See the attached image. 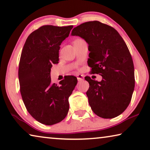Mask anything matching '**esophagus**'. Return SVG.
<instances>
[{
    "label": "esophagus",
    "instance_id": "34e87169",
    "mask_svg": "<svg viewBox=\"0 0 150 150\" xmlns=\"http://www.w3.org/2000/svg\"><path fill=\"white\" fill-rule=\"evenodd\" d=\"M77 78L78 81H81V80L83 79V75L79 74V75H77Z\"/></svg>",
    "mask_w": 150,
    "mask_h": 150
}]
</instances>
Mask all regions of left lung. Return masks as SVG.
<instances>
[{
    "instance_id": "8db88e82",
    "label": "left lung",
    "mask_w": 150,
    "mask_h": 150,
    "mask_svg": "<svg viewBox=\"0 0 150 150\" xmlns=\"http://www.w3.org/2000/svg\"><path fill=\"white\" fill-rule=\"evenodd\" d=\"M71 35L88 43V65L93 73L102 76L99 82L85 77L93 111L105 119L120 115L129 105L135 87L134 63L125 41L115 28L97 21L75 27Z\"/></svg>"
}]
</instances>
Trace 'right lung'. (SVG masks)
<instances>
[{
	"mask_svg": "<svg viewBox=\"0 0 150 150\" xmlns=\"http://www.w3.org/2000/svg\"><path fill=\"white\" fill-rule=\"evenodd\" d=\"M73 26L44 25L26 40L18 66L20 91L25 105L33 118L47 125L60 122L67 115L69 97L77 83L75 76H65L52 83L51 69L59 63L60 45Z\"/></svg>",
	"mask_w": 150,
	"mask_h": 150,
	"instance_id": "add662e5",
	"label": "right lung"
}]
</instances>
